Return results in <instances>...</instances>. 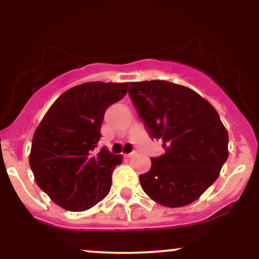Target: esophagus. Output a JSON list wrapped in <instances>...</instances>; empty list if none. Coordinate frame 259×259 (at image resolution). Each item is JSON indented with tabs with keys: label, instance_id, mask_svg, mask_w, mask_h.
Here are the masks:
<instances>
[{
	"label": "esophagus",
	"instance_id": "1",
	"mask_svg": "<svg viewBox=\"0 0 259 259\" xmlns=\"http://www.w3.org/2000/svg\"><path fill=\"white\" fill-rule=\"evenodd\" d=\"M134 156H136V153H135V152H132V153H127V154H125L126 158H133Z\"/></svg>",
	"mask_w": 259,
	"mask_h": 259
}]
</instances>
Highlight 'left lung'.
<instances>
[{"label": "left lung", "instance_id": "left-lung-1", "mask_svg": "<svg viewBox=\"0 0 259 259\" xmlns=\"http://www.w3.org/2000/svg\"><path fill=\"white\" fill-rule=\"evenodd\" d=\"M129 94L151 136L165 148L140 175L142 190L164 207L192 203L218 179L229 156L218 112L197 92L164 80L130 82Z\"/></svg>", "mask_w": 259, "mask_h": 259}]
</instances>
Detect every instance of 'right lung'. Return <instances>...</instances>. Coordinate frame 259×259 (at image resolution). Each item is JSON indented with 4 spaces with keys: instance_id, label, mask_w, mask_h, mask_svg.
I'll return each instance as SVG.
<instances>
[{
    "instance_id": "right-lung-1",
    "label": "right lung",
    "mask_w": 259,
    "mask_h": 259,
    "mask_svg": "<svg viewBox=\"0 0 259 259\" xmlns=\"http://www.w3.org/2000/svg\"><path fill=\"white\" fill-rule=\"evenodd\" d=\"M129 82L74 86L50 107L32 136L29 164L35 181L59 207L90 209L108 195L121 156L95 152L106 109L123 99Z\"/></svg>"
}]
</instances>
